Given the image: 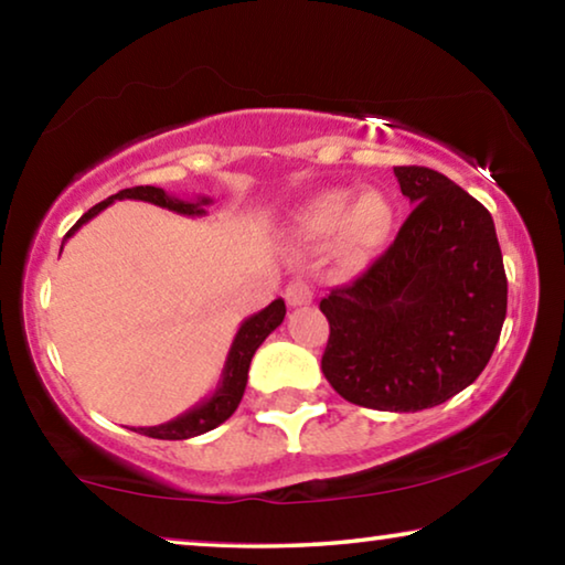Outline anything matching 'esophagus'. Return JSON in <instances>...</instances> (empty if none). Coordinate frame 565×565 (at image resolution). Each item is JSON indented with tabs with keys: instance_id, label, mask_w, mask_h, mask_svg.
<instances>
[{
	"instance_id": "34e87169",
	"label": "esophagus",
	"mask_w": 565,
	"mask_h": 565,
	"mask_svg": "<svg viewBox=\"0 0 565 565\" xmlns=\"http://www.w3.org/2000/svg\"><path fill=\"white\" fill-rule=\"evenodd\" d=\"M311 299H313V291L306 281L296 279V281L286 286V303H289L291 309H299V306H309Z\"/></svg>"
}]
</instances>
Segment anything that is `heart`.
<instances>
[{"mask_svg": "<svg viewBox=\"0 0 565 565\" xmlns=\"http://www.w3.org/2000/svg\"><path fill=\"white\" fill-rule=\"evenodd\" d=\"M394 216V204L381 189L361 191L356 199L349 189H329L309 199L296 212L294 224L306 242L321 244L333 236L337 259L353 269L386 244Z\"/></svg>", "mask_w": 565, "mask_h": 565, "instance_id": "1", "label": "heart"}]
</instances>
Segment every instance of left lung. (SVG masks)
I'll use <instances>...</instances> for the list:
<instances>
[{
	"instance_id": "8db88e82",
	"label": "left lung",
	"mask_w": 565,
	"mask_h": 565,
	"mask_svg": "<svg viewBox=\"0 0 565 565\" xmlns=\"http://www.w3.org/2000/svg\"><path fill=\"white\" fill-rule=\"evenodd\" d=\"M414 212L356 281L321 299L339 396L420 411L471 386L499 343L509 281L489 209L426 167H394Z\"/></svg>"
}]
</instances>
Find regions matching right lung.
Instances as JSON below:
<instances>
[{"instance_id":"right-lung-1","label":"right lung","mask_w":565,"mask_h":565,"mask_svg":"<svg viewBox=\"0 0 565 565\" xmlns=\"http://www.w3.org/2000/svg\"><path fill=\"white\" fill-rule=\"evenodd\" d=\"M121 199H139V202H149V204L169 209V212H177V214H184V216H206V206L212 204V199H209V196L179 199L174 194H167V191L159 189V186L121 189L119 194H114L109 199H104V202H99L97 206H92L89 212L84 214L79 222H76L70 228V232H66L64 242L70 236H74V232H79V228L87 224L89 218H94L99 212H104V209H107L109 204L121 202ZM284 317H286V303H284V299H276V301L266 306V309H262L259 313H252V317L244 319L242 327H238V331H236L234 341H232V349H228V353H226L222 379H218L214 394L204 398L202 404H196L194 408L184 411L181 416L167 420V424L139 426V428H131V431L145 434V436H151V438H161V441H184V438L202 436L206 431H212V428H216L218 424H224V420L234 414L238 401H242V396H244L248 366H252V359H254L256 349L262 347L264 339L269 337V333L276 327H281Z\"/></svg>"}]
</instances>
